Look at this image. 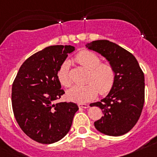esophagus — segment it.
Instances as JSON below:
<instances>
[{
	"instance_id": "34e87169",
	"label": "esophagus",
	"mask_w": 157,
	"mask_h": 157,
	"mask_svg": "<svg viewBox=\"0 0 157 157\" xmlns=\"http://www.w3.org/2000/svg\"><path fill=\"white\" fill-rule=\"evenodd\" d=\"M78 105L79 108H82V109H88L89 107H90V105H86V104H78Z\"/></svg>"
}]
</instances>
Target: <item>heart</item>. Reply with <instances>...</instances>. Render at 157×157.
<instances>
[{
	"instance_id": "obj_1",
	"label": "heart",
	"mask_w": 157,
	"mask_h": 157,
	"mask_svg": "<svg viewBox=\"0 0 157 157\" xmlns=\"http://www.w3.org/2000/svg\"><path fill=\"white\" fill-rule=\"evenodd\" d=\"M75 60L89 70L85 86H75L67 92V98L76 103L84 104L92 101L98 95L106 94L112 89L116 82V73L114 67L108 63H101V58L94 52L82 50L76 55ZM59 82L63 86L71 85L70 63L65 60L59 66L57 72Z\"/></svg>"
}]
</instances>
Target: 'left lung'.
<instances>
[{
    "label": "left lung",
    "instance_id": "8db88e82",
    "mask_svg": "<svg viewBox=\"0 0 157 157\" xmlns=\"http://www.w3.org/2000/svg\"><path fill=\"white\" fill-rule=\"evenodd\" d=\"M105 57L116 73L115 84L101 101L90 104L102 110L104 116L94 122L96 129L109 136L127 134L134 127L145 102V77L132 53L108 40L86 45Z\"/></svg>",
    "mask_w": 157,
    "mask_h": 157
}]
</instances>
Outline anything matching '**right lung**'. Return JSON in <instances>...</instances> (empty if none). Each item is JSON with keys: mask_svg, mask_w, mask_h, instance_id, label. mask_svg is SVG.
<instances>
[{"mask_svg": "<svg viewBox=\"0 0 157 157\" xmlns=\"http://www.w3.org/2000/svg\"><path fill=\"white\" fill-rule=\"evenodd\" d=\"M71 45H52L36 52L20 67L12 84V105L19 127L34 141L52 144L64 137L78 107L59 102L64 94L57 77Z\"/></svg>", "mask_w": 157, "mask_h": 157, "instance_id": "1", "label": "right lung"}]
</instances>
